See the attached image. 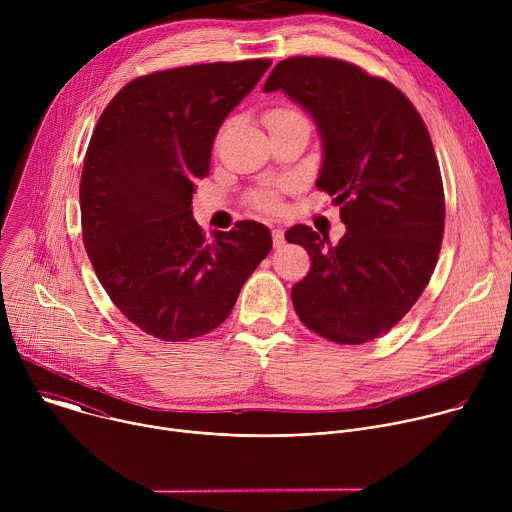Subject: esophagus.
I'll return each instance as SVG.
<instances>
[{
  "instance_id": "1",
  "label": "esophagus",
  "mask_w": 512,
  "mask_h": 512,
  "mask_svg": "<svg viewBox=\"0 0 512 512\" xmlns=\"http://www.w3.org/2000/svg\"><path fill=\"white\" fill-rule=\"evenodd\" d=\"M271 237H273V247H281L285 243V237H283V231L281 229H273L271 231Z\"/></svg>"
}]
</instances>
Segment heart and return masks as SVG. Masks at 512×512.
Instances as JSON below:
<instances>
[{
  "instance_id": "heart-1",
  "label": "heart",
  "mask_w": 512,
  "mask_h": 512,
  "mask_svg": "<svg viewBox=\"0 0 512 512\" xmlns=\"http://www.w3.org/2000/svg\"><path fill=\"white\" fill-rule=\"evenodd\" d=\"M296 117H302L296 109L291 107H275V109H269L267 115H265V121L267 125H277V123H283V121H289V119H296ZM251 202L261 208V210H277L281 206V198H279V190L277 188H263V190H257L253 192L251 196Z\"/></svg>"
}]
</instances>
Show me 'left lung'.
I'll list each match as a JSON object with an SVG mask.
<instances>
[{"mask_svg":"<svg viewBox=\"0 0 512 512\" xmlns=\"http://www.w3.org/2000/svg\"><path fill=\"white\" fill-rule=\"evenodd\" d=\"M263 91H283L316 121V186L346 225L334 247L306 225L285 233L312 259L291 287L296 314L336 344L375 340L419 300L444 239V184L427 127L395 85L336 58H285Z\"/></svg>","mask_w":512,"mask_h":512,"instance_id":"left-lung-1","label":"left lung"}]
</instances>
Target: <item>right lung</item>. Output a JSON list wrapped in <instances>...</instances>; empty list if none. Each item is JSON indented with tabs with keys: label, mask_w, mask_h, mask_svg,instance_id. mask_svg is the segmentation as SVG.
<instances>
[{
	"label": "right lung",
	"mask_w": 512,
	"mask_h": 512,
	"mask_svg": "<svg viewBox=\"0 0 512 512\" xmlns=\"http://www.w3.org/2000/svg\"><path fill=\"white\" fill-rule=\"evenodd\" d=\"M271 60L190 64L127 83L105 107L81 176L83 243L119 312L164 342L221 326L271 251L255 221L214 231L192 216L218 127Z\"/></svg>",
	"instance_id": "1"
}]
</instances>
